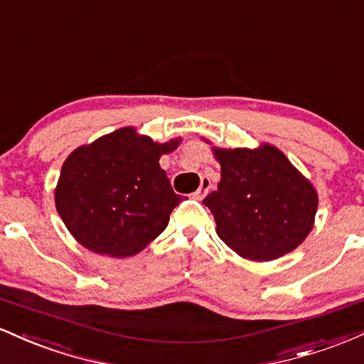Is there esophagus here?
<instances>
[{
    "label": "esophagus",
    "instance_id": "esophagus-1",
    "mask_svg": "<svg viewBox=\"0 0 364 364\" xmlns=\"http://www.w3.org/2000/svg\"><path fill=\"white\" fill-rule=\"evenodd\" d=\"M210 186H212L210 179H208V178H202V181H200L198 190H196L195 193H193L195 198H196V200H202L203 196H205V195L208 193V190H210Z\"/></svg>",
    "mask_w": 364,
    "mask_h": 364
}]
</instances>
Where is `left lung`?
<instances>
[{
	"label": "left lung",
	"instance_id": "obj_1",
	"mask_svg": "<svg viewBox=\"0 0 364 364\" xmlns=\"http://www.w3.org/2000/svg\"><path fill=\"white\" fill-rule=\"evenodd\" d=\"M220 183L205 196L217 235L250 260H275L308 236L316 214L315 188L279 149H214Z\"/></svg>",
	"mask_w": 364,
	"mask_h": 364
}]
</instances>
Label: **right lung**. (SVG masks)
<instances>
[{
	"mask_svg": "<svg viewBox=\"0 0 364 364\" xmlns=\"http://www.w3.org/2000/svg\"><path fill=\"white\" fill-rule=\"evenodd\" d=\"M178 144H156L121 128L70 154L54 198L75 240L109 257H129L156 240L183 202L159 166Z\"/></svg>",
	"mask_w": 364,
	"mask_h": 364,
	"instance_id": "1",
	"label": "right lung"
}]
</instances>
